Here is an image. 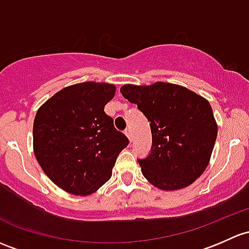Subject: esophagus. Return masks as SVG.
I'll return each mask as SVG.
<instances>
[{
	"label": "esophagus",
	"instance_id": "1",
	"mask_svg": "<svg viewBox=\"0 0 249 249\" xmlns=\"http://www.w3.org/2000/svg\"><path fill=\"white\" fill-rule=\"evenodd\" d=\"M125 135H126V137L129 138L130 142H132V132H131V130H130V129L125 130Z\"/></svg>",
	"mask_w": 249,
	"mask_h": 249
}]
</instances>
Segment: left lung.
Listing matches in <instances>:
<instances>
[{
	"label": "left lung",
	"mask_w": 249,
	"mask_h": 249,
	"mask_svg": "<svg viewBox=\"0 0 249 249\" xmlns=\"http://www.w3.org/2000/svg\"><path fill=\"white\" fill-rule=\"evenodd\" d=\"M120 93L150 123L151 153L138 160L145 179L163 191L190 186L208 167L216 142L217 123L209 101L167 82L124 85Z\"/></svg>",
	"instance_id": "left-lung-1"
}]
</instances>
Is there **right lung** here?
Returning a JSON list of instances; mask_svg holds the SVG:
<instances>
[{
  "label": "right lung",
  "instance_id": "right-lung-1",
  "mask_svg": "<svg viewBox=\"0 0 249 249\" xmlns=\"http://www.w3.org/2000/svg\"><path fill=\"white\" fill-rule=\"evenodd\" d=\"M116 86L82 82L57 91L36 111L33 150L53 184L75 196H88L109 180L129 140L117 131L105 106Z\"/></svg>",
  "mask_w": 249,
  "mask_h": 249
}]
</instances>
